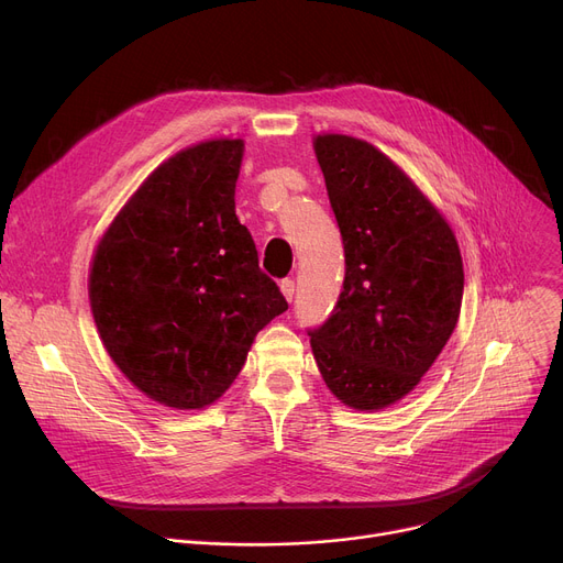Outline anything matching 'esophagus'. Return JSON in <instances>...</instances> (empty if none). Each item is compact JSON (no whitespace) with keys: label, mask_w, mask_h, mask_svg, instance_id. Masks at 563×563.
Returning a JSON list of instances; mask_svg holds the SVG:
<instances>
[{"label":"esophagus","mask_w":563,"mask_h":563,"mask_svg":"<svg viewBox=\"0 0 563 563\" xmlns=\"http://www.w3.org/2000/svg\"><path fill=\"white\" fill-rule=\"evenodd\" d=\"M279 288L284 292V298L290 302L292 300V292H296V282H292V279H282Z\"/></svg>","instance_id":"1"}]
</instances>
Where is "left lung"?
<instances>
[{"label":"left lung","mask_w":563,"mask_h":563,"mask_svg":"<svg viewBox=\"0 0 563 563\" xmlns=\"http://www.w3.org/2000/svg\"><path fill=\"white\" fill-rule=\"evenodd\" d=\"M343 238L345 279L332 316L309 330L330 391L355 410H383L433 366L463 302V258L442 212L373 144L313 137Z\"/></svg>","instance_id":"8db88e82"}]
</instances>
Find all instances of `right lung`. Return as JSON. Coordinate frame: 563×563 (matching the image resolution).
<instances>
[{
  "mask_svg": "<svg viewBox=\"0 0 563 563\" xmlns=\"http://www.w3.org/2000/svg\"><path fill=\"white\" fill-rule=\"evenodd\" d=\"M243 140L165 159L93 252L89 302L104 351L148 398L201 410L231 387L254 336L288 309L235 216Z\"/></svg>",
  "mask_w": 563,
  "mask_h": 563,
  "instance_id": "obj_1",
  "label": "right lung"
}]
</instances>
